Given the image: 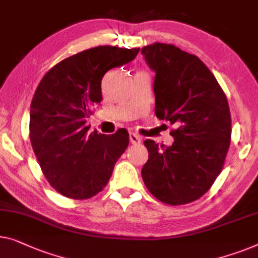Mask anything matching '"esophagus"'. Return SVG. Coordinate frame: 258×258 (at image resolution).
<instances>
[{
	"instance_id": "esophagus-1",
	"label": "esophagus",
	"mask_w": 258,
	"mask_h": 258,
	"mask_svg": "<svg viewBox=\"0 0 258 258\" xmlns=\"http://www.w3.org/2000/svg\"><path fill=\"white\" fill-rule=\"evenodd\" d=\"M129 140L132 144H138L142 142V137L135 133H129Z\"/></svg>"
}]
</instances>
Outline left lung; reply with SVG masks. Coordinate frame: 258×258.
Returning a JSON list of instances; mask_svg holds the SVG:
<instances>
[{"label":"left lung","instance_id":"1","mask_svg":"<svg viewBox=\"0 0 258 258\" xmlns=\"http://www.w3.org/2000/svg\"><path fill=\"white\" fill-rule=\"evenodd\" d=\"M142 54L156 72V116L177 126L171 147L144 141L149 158L142 178L164 204L192 203L212 187L225 164L231 137L228 100L197 55L164 43L142 47Z\"/></svg>","mask_w":258,"mask_h":258}]
</instances>
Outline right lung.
<instances>
[{
  "mask_svg": "<svg viewBox=\"0 0 258 258\" xmlns=\"http://www.w3.org/2000/svg\"><path fill=\"white\" fill-rule=\"evenodd\" d=\"M140 48L96 46L59 61L43 77L30 107V141L43 174L58 193L85 200L101 192L129 144L125 130L93 132L86 117L102 100L101 80Z\"/></svg>",
  "mask_w": 258,
  "mask_h": 258,
  "instance_id": "add662e5",
  "label": "right lung"
}]
</instances>
